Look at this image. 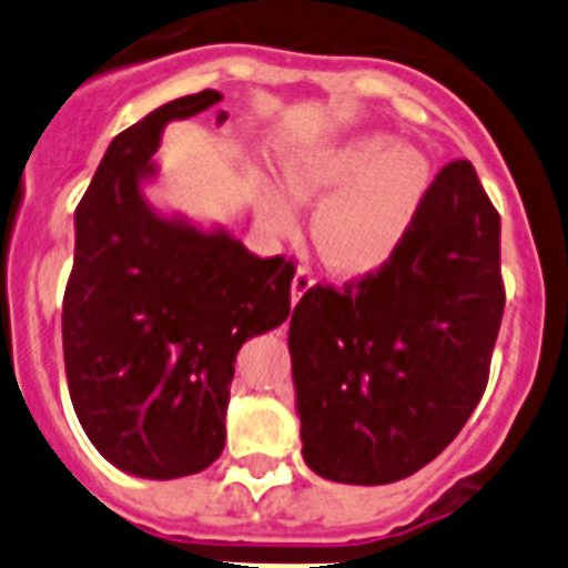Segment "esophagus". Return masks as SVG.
Listing matches in <instances>:
<instances>
[{
  "instance_id": "34e87169",
  "label": "esophagus",
  "mask_w": 568,
  "mask_h": 568,
  "mask_svg": "<svg viewBox=\"0 0 568 568\" xmlns=\"http://www.w3.org/2000/svg\"><path fill=\"white\" fill-rule=\"evenodd\" d=\"M315 281H317L315 267H312V264H301L298 273H295L293 278V301H301V295H304Z\"/></svg>"
}]
</instances>
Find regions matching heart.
Masks as SVG:
<instances>
[{"mask_svg": "<svg viewBox=\"0 0 568 568\" xmlns=\"http://www.w3.org/2000/svg\"><path fill=\"white\" fill-rule=\"evenodd\" d=\"M290 192L323 200L315 212V242L339 273H368L396 253L429 186V164L398 150L385 133H362L306 153L287 166ZM275 229H293L287 197L270 200Z\"/></svg>", "mask_w": 568, "mask_h": 568, "instance_id": "obj_1", "label": "heart"}]
</instances>
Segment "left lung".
<instances>
[{
  "label": "left lung",
  "mask_w": 568,
  "mask_h": 568,
  "mask_svg": "<svg viewBox=\"0 0 568 568\" xmlns=\"http://www.w3.org/2000/svg\"><path fill=\"white\" fill-rule=\"evenodd\" d=\"M499 231L471 161H449L382 267L306 290L290 354L312 471L387 485L455 440L488 385L505 312Z\"/></svg>",
  "instance_id": "left-lung-1"
}]
</instances>
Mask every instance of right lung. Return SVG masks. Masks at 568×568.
Masks as SVG:
<instances>
[{
	"label": "right lung",
	"instance_id": "1",
	"mask_svg": "<svg viewBox=\"0 0 568 568\" xmlns=\"http://www.w3.org/2000/svg\"><path fill=\"white\" fill-rule=\"evenodd\" d=\"M220 100L197 91L119 133L74 212L69 396L97 452L136 477H189L223 455L236 351L290 317L293 258L161 220L139 194L161 128Z\"/></svg>",
	"mask_w": 568,
	"mask_h": 568
}]
</instances>
